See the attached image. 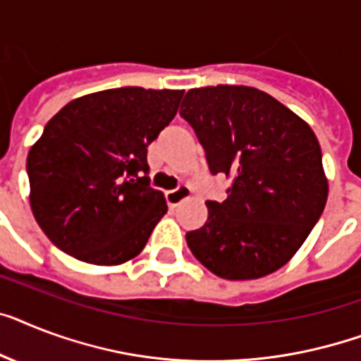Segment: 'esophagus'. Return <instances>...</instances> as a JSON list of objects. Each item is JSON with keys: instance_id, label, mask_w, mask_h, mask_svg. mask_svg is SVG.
Returning a JSON list of instances; mask_svg holds the SVG:
<instances>
[{"instance_id": "obj_1", "label": "esophagus", "mask_w": 361, "mask_h": 361, "mask_svg": "<svg viewBox=\"0 0 361 361\" xmlns=\"http://www.w3.org/2000/svg\"><path fill=\"white\" fill-rule=\"evenodd\" d=\"M166 196V204L171 207H176L178 204H181L183 200H187L190 196V187L187 185H180L178 189H172V190H166L165 192Z\"/></svg>"}]
</instances>
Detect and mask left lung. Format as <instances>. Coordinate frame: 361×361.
Returning a JSON list of instances; mask_svg holds the SVG:
<instances>
[{
    "instance_id": "8db88e82",
    "label": "left lung",
    "mask_w": 361,
    "mask_h": 361,
    "mask_svg": "<svg viewBox=\"0 0 361 361\" xmlns=\"http://www.w3.org/2000/svg\"><path fill=\"white\" fill-rule=\"evenodd\" d=\"M180 114L206 150L211 174L230 180L224 202L185 235L192 256L224 280L278 271L323 215L328 180L313 130L276 98L245 85L190 89Z\"/></svg>"
}]
</instances>
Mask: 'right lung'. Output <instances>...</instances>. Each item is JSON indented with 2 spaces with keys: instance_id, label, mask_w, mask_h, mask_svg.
Listing matches in <instances>:
<instances>
[{
  "instance_id": "right-lung-1",
  "label": "right lung",
  "mask_w": 361,
  "mask_h": 361,
  "mask_svg": "<svg viewBox=\"0 0 361 361\" xmlns=\"http://www.w3.org/2000/svg\"><path fill=\"white\" fill-rule=\"evenodd\" d=\"M183 90L122 87L72 99L27 155L29 204L55 247L92 265L139 256L166 213L148 185V145L178 113Z\"/></svg>"
}]
</instances>
